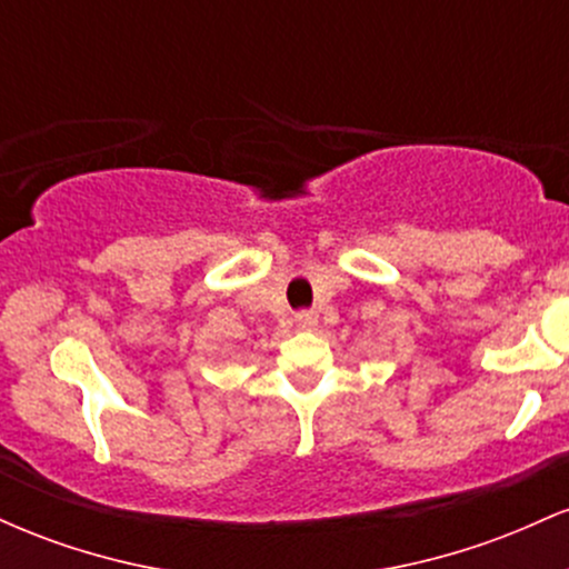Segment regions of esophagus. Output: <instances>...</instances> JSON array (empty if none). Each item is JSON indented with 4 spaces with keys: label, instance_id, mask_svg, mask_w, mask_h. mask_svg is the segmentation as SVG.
<instances>
[{
    "label": "esophagus",
    "instance_id": "1",
    "mask_svg": "<svg viewBox=\"0 0 569 569\" xmlns=\"http://www.w3.org/2000/svg\"><path fill=\"white\" fill-rule=\"evenodd\" d=\"M293 321H297V329L312 331L318 326V316L312 310H302V312H297V318H293Z\"/></svg>",
    "mask_w": 569,
    "mask_h": 569
}]
</instances>
